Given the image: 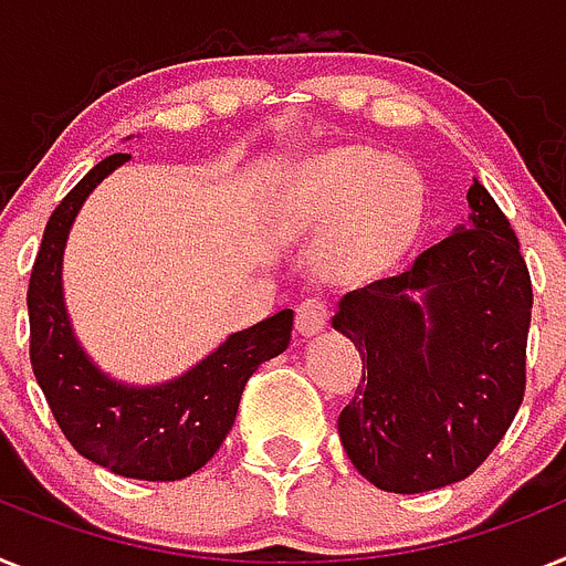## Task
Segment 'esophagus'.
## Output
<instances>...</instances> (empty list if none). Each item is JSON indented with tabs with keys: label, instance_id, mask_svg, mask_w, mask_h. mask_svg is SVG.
Masks as SVG:
<instances>
[{
	"label": "esophagus",
	"instance_id": "1",
	"mask_svg": "<svg viewBox=\"0 0 566 566\" xmlns=\"http://www.w3.org/2000/svg\"><path fill=\"white\" fill-rule=\"evenodd\" d=\"M326 323H329V301L323 294H312V297L301 301V306H297V329L303 335H315Z\"/></svg>",
	"mask_w": 566,
	"mask_h": 566
}]
</instances>
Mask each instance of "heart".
Instances as JSON below:
<instances>
[{"label":"heart","instance_id":"b5f03b06","mask_svg":"<svg viewBox=\"0 0 566 566\" xmlns=\"http://www.w3.org/2000/svg\"><path fill=\"white\" fill-rule=\"evenodd\" d=\"M301 231L337 224L329 260L337 274L389 263L421 229L423 188L407 166L369 148H335L303 168L286 206Z\"/></svg>","mask_w":566,"mask_h":566}]
</instances>
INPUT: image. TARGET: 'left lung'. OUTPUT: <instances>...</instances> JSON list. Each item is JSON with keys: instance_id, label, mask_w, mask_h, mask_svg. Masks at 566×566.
<instances>
[{"instance_id": "1", "label": "left lung", "mask_w": 566, "mask_h": 566, "mask_svg": "<svg viewBox=\"0 0 566 566\" xmlns=\"http://www.w3.org/2000/svg\"><path fill=\"white\" fill-rule=\"evenodd\" d=\"M470 226L332 317L364 378L337 418L355 470L386 492L455 484L499 447L526 389L533 283L513 226L481 182Z\"/></svg>"}]
</instances>
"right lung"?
I'll use <instances>...</instances> for the list:
<instances>
[{
	"label": "right lung",
	"mask_w": 566,
	"mask_h": 566,
	"mask_svg": "<svg viewBox=\"0 0 566 566\" xmlns=\"http://www.w3.org/2000/svg\"><path fill=\"white\" fill-rule=\"evenodd\" d=\"M125 159L128 154H111L96 163L48 220L28 283L31 366L53 421L82 458L137 481H177L211 461L226 441L245 384L286 349L294 315L283 308L237 332L200 366L154 389L114 384L94 369L62 303V251L85 197Z\"/></svg>",
	"instance_id": "1"
}]
</instances>
